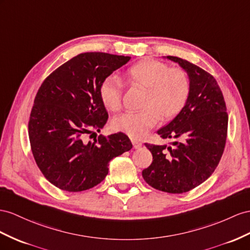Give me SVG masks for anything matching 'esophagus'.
I'll list each match as a JSON object with an SVG mask.
<instances>
[{"label": "esophagus", "instance_id": "1", "mask_svg": "<svg viewBox=\"0 0 250 250\" xmlns=\"http://www.w3.org/2000/svg\"><path fill=\"white\" fill-rule=\"evenodd\" d=\"M132 145H133L134 149H139L140 146H143V143L138 142V140H135V139H132Z\"/></svg>", "mask_w": 250, "mask_h": 250}]
</instances>
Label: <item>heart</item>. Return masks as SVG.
Wrapping results in <instances>:
<instances>
[{
    "label": "heart",
    "mask_w": 250,
    "mask_h": 250,
    "mask_svg": "<svg viewBox=\"0 0 250 250\" xmlns=\"http://www.w3.org/2000/svg\"><path fill=\"white\" fill-rule=\"evenodd\" d=\"M125 78L127 84L146 87L143 110L115 118L112 127L134 139L143 138L161 118L166 121L174 119L186 106L191 94V80L186 70L170 67L162 61H138L126 69ZM123 92V82L115 76L107 77L99 87L102 104L111 112L121 108Z\"/></svg>",
    "instance_id": "1"
}]
</instances>
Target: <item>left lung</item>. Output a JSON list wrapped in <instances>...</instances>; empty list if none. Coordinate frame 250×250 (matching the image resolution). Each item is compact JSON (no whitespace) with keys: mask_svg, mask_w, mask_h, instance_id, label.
<instances>
[{"mask_svg":"<svg viewBox=\"0 0 250 250\" xmlns=\"http://www.w3.org/2000/svg\"><path fill=\"white\" fill-rule=\"evenodd\" d=\"M188 73L191 94L184 110L157 131L172 146L145 144L153 162L143 171L146 184L168 193H184L213 173L225 149L228 114L225 100L212 75L178 57L167 56Z\"/></svg>","mask_w":250,"mask_h":250,"instance_id":"left-lung-1","label":"left lung"}]
</instances>
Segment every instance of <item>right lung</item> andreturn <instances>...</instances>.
I'll list each match as a JSON object with an SVG mask.
<instances>
[{"label":"right lung","mask_w":250,"mask_h":250,"mask_svg":"<svg viewBox=\"0 0 250 250\" xmlns=\"http://www.w3.org/2000/svg\"><path fill=\"white\" fill-rule=\"evenodd\" d=\"M131 57L83 53L47 76L38 89L28 121L36 164L54 186L80 192L97 186L108 172V162L132 149L124 133L99 135L108 114L99 96L101 82Z\"/></svg>","instance_id":"right-lung-1"}]
</instances>
